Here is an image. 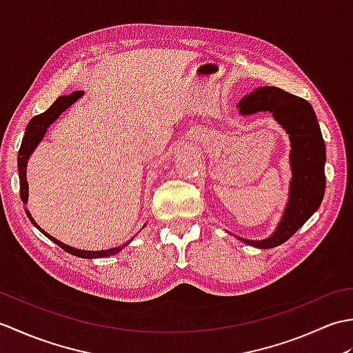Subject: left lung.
<instances>
[{
  "mask_svg": "<svg viewBox=\"0 0 353 353\" xmlns=\"http://www.w3.org/2000/svg\"><path fill=\"white\" fill-rule=\"evenodd\" d=\"M239 106L243 114H254L259 110L272 112L276 121H279L290 134L292 181L290 201L282 221L274 234L267 239L250 241L239 238L259 249H273L288 241L317 211L323 200L326 186L325 141L311 104L281 88H258L250 95L244 97Z\"/></svg>",
  "mask_w": 353,
  "mask_h": 353,
  "instance_id": "left-lung-1",
  "label": "left lung"
}]
</instances>
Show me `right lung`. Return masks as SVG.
Wrapping results in <instances>:
<instances>
[{
	"instance_id": "right-lung-1",
	"label": "right lung",
	"mask_w": 353,
	"mask_h": 353,
	"mask_svg": "<svg viewBox=\"0 0 353 353\" xmlns=\"http://www.w3.org/2000/svg\"><path fill=\"white\" fill-rule=\"evenodd\" d=\"M81 95V92L80 91H76V92H72V94H70V95H62V97H59V99L51 104V106L43 112V114H39V115H36V117H33L32 119H30V123L27 124V129H26V134H24V138H22V144H21V148H19V152H18V170H19V192H21V200H22V203H27V179H26V168H27V161H28V157H30V154H32V152L33 150L36 148V145L39 144L41 142V139H42V137L45 134V132H47V129H48V125L54 121V119H57V117L62 114V112L66 109V108H70L71 104L76 101L79 97ZM27 212V215H28V219L32 220V223L34 224V226L39 229L42 234L47 236V238H50L52 243H56L59 247H62V249L65 250V252H68V253H71V254H74V256H79V258H106V256H110V254H115V253H118L119 250L121 249H124V247L127 245V244H124V245H119V247H114V249H108V250H100V252H85V250H77V249H72V247H70V245H66V244H63V243H61V241H57V239H54L52 238L51 235H48V234H45V232L37 226L36 224V221L32 219V215H30V212L28 211H26Z\"/></svg>"
}]
</instances>
